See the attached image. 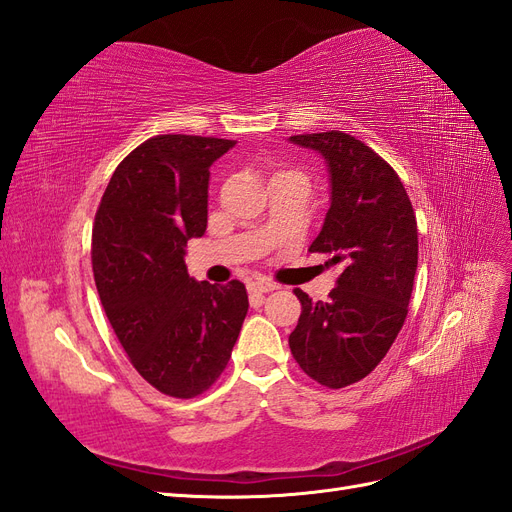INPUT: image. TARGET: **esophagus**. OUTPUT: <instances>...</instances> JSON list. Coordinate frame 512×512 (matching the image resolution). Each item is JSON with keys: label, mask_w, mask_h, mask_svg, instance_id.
<instances>
[{"label": "esophagus", "mask_w": 512, "mask_h": 512, "mask_svg": "<svg viewBox=\"0 0 512 512\" xmlns=\"http://www.w3.org/2000/svg\"><path fill=\"white\" fill-rule=\"evenodd\" d=\"M277 290V286L273 282H267V280H254L247 284V292H250V297L254 303H262V294L267 292H273Z\"/></svg>", "instance_id": "34e87169"}]
</instances>
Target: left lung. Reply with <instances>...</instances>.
I'll return each instance as SVG.
<instances>
[{"instance_id": "obj_1", "label": "left lung", "mask_w": 512, "mask_h": 512, "mask_svg": "<svg viewBox=\"0 0 512 512\" xmlns=\"http://www.w3.org/2000/svg\"><path fill=\"white\" fill-rule=\"evenodd\" d=\"M288 141L327 164L331 205L309 252L342 267L329 301L294 290L303 312L288 344L309 378L344 389L376 369L404 327L418 262L414 209L395 170L354 136L331 130Z\"/></svg>"}]
</instances>
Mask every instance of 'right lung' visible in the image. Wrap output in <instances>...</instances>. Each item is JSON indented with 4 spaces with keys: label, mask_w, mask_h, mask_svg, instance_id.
<instances>
[{
    "label": "right lung",
    "mask_w": 512,
    "mask_h": 512,
    "mask_svg": "<svg viewBox=\"0 0 512 512\" xmlns=\"http://www.w3.org/2000/svg\"><path fill=\"white\" fill-rule=\"evenodd\" d=\"M235 141L162 134L108 181L91 262L108 322L130 363L164 395L190 399L220 378L247 314L239 280L196 282L185 245L207 230L209 168Z\"/></svg>",
    "instance_id": "1"
}]
</instances>
